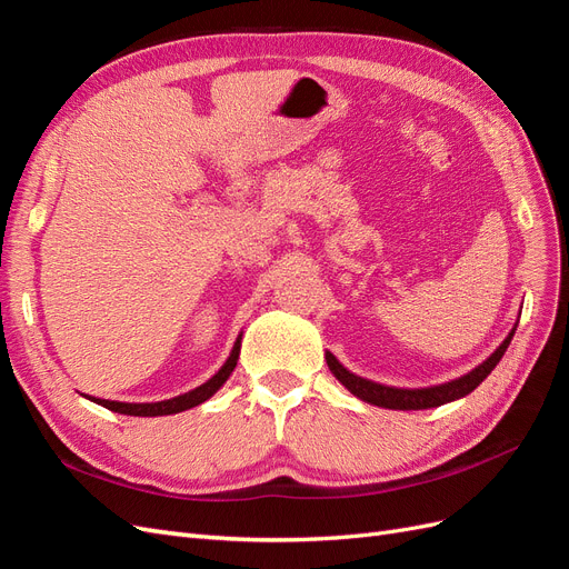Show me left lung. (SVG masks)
Returning a JSON list of instances; mask_svg holds the SVG:
<instances>
[{
  "instance_id": "left-lung-1",
  "label": "left lung",
  "mask_w": 569,
  "mask_h": 569,
  "mask_svg": "<svg viewBox=\"0 0 569 569\" xmlns=\"http://www.w3.org/2000/svg\"><path fill=\"white\" fill-rule=\"evenodd\" d=\"M515 327H518V325H515ZM515 327L510 330V335L503 339L501 347H498L485 360V363L477 366L472 372L458 377V380H451L446 385H437V387H427V389H399V387L377 385V382L366 380V377H358L351 370L343 368L330 351L325 353V360H327V366H330V370H332L337 380L343 387H347L353 396H358L360 401L380 406V408H391V410H425V408H437V406H443L449 401L462 399V396H468L470 391H475L481 382H485L489 372L498 366V360L503 358L508 343L515 335Z\"/></svg>"
}]
</instances>
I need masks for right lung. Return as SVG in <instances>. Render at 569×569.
<instances>
[{
    "instance_id": "add662e5",
    "label": "right lung",
    "mask_w": 569,
    "mask_h": 569,
    "mask_svg": "<svg viewBox=\"0 0 569 569\" xmlns=\"http://www.w3.org/2000/svg\"><path fill=\"white\" fill-rule=\"evenodd\" d=\"M239 347H242V335L237 337L234 347L228 356L226 363H222V368L211 377L209 382H203L201 387L187 391V393H180L176 396V399H168V401H157V403H120V401H109V399H94V396H88L90 401L104 406L113 412H120V416H134V418H157V416H173V412H182V410H189L194 408L203 401H209L211 396L228 382V377L232 375L234 366H237V358H239Z\"/></svg>"
}]
</instances>
